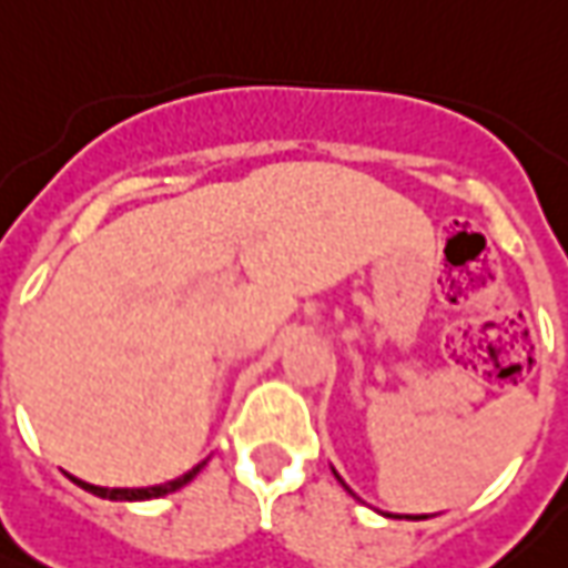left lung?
<instances>
[{
    "label": "left lung",
    "instance_id": "1",
    "mask_svg": "<svg viewBox=\"0 0 568 568\" xmlns=\"http://www.w3.org/2000/svg\"><path fill=\"white\" fill-rule=\"evenodd\" d=\"M333 475H336V471H333ZM336 478H339V475H336ZM339 480H343V478H339Z\"/></svg>",
    "mask_w": 568,
    "mask_h": 568
}]
</instances>
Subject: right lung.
I'll use <instances>...</instances> for the list:
<instances>
[{"mask_svg": "<svg viewBox=\"0 0 568 568\" xmlns=\"http://www.w3.org/2000/svg\"><path fill=\"white\" fill-rule=\"evenodd\" d=\"M204 465L206 462H201V465H194L191 471H185L182 478L169 480V484H156V487H97V484H88V480H78V478H74V484H78V487H84V490L93 494V497H103V499H153V497H166V494H172V490L185 487L187 480L194 478Z\"/></svg>", "mask_w": 568, "mask_h": 568, "instance_id": "obj_1", "label": "right lung"}]
</instances>
